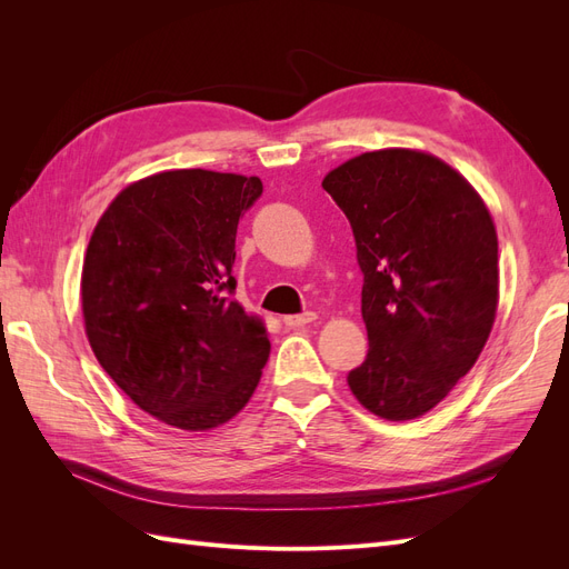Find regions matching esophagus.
Returning a JSON list of instances; mask_svg holds the SVG:
<instances>
[{"label":"esophagus","mask_w":569,"mask_h":569,"mask_svg":"<svg viewBox=\"0 0 569 569\" xmlns=\"http://www.w3.org/2000/svg\"><path fill=\"white\" fill-rule=\"evenodd\" d=\"M316 320V313H301V316H284V325L289 330H299V327H306L308 322Z\"/></svg>","instance_id":"esophagus-1"}]
</instances>
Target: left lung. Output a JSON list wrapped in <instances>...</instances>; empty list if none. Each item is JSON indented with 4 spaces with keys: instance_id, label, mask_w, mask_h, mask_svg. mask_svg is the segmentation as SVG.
I'll return each mask as SVG.
<instances>
[{
    "instance_id": "1",
    "label": "left lung",
    "mask_w": 569,
    "mask_h": 569,
    "mask_svg": "<svg viewBox=\"0 0 569 569\" xmlns=\"http://www.w3.org/2000/svg\"><path fill=\"white\" fill-rule=\"evenodd\" d=\"M322 189L349 218L363 272L370 351L349 372L356 399L385 420L432 410L489 339L498 306V239L460 173L412 149L341 163Z\"/></svg>"
}]
</instances>
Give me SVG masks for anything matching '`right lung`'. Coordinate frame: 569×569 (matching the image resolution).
I'll list each match as a JSON object with an SVG mask.
<instances>
[{"label": "right lung", "mask_w": 569, "mask_h": 569, "mask_svg": "<svg viewBox=\"0 0 569 569\" xmlns=\"http://www.w3.org/2000/svg\"><path fill=\"white\" fill-rule=\"evenodd\" d=\"M263 182L166 170L120 192L82 263L84 332L111 380L187 432L234 418L261 380L266 327L232 297L237 226Z\"/></svg>", "instance_id": "right-lung-1"}]
</instances>
